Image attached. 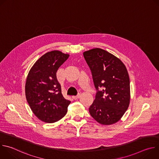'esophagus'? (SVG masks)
<instances>
[{"mask_svg":"<svg viewBox=\"0 0 159 159\" xmlns=\"http://www.w3.org/2000/svg\"><path fill=\"white\" fill-rule=\"evenodd\" d=\"M80 94H78L77 96H72V98H73L74 99H78V98L80 97Z\"/></svg>","mask_w":159,"mask_h":159,"instance_id":"34e87169","label":"esophagus"}]
</instances>
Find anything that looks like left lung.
<instances>
[{
    "label": "left lung",
    "mask_w": 159,
    "mask_h": 159,
    "mask_svg": "<svg viewBox=\"0 0 159 159\" xmlns=\"http://www.w3.org/2000/svg\"><path fill=\"white\" fill-rule=\"evenodd\" d=\"M83 55L97 90L94 101L89 107L90 114L101 125L114 124L121 119L129 104L126 68L118 58L101 48L86 51Z\"/></svg>",
    "instance_id": "left-lung-1"
}]
</instances>
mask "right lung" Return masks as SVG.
Instances as JSON below:
<instances>
[{"mask_svg": "<svg viewBox=\"0 0 159 159\" xmlns=\"http://www.w3.org/2000/svg\"><path fill=\"white\" fill-rule=\"evenodd\" d=\"M69 57L58 50L45 53L35 62L28 75L25 85L27 101L35 116L45 123L61 119L70 103L63 98L57 79L58 68Z\"/></svg>", "mask_w": 159, "mask_h": 159, "instance_id": "obj_1", "label": "right lung"}]
</instances>
